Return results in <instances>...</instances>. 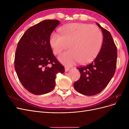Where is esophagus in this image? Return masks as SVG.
Returning <instances> with one entry per match:
<instances>
[{"instance_id":"obj_1","label":"esophagus","mask_w":129,"mask_h":129,"mask_svg":"<svg viewBox=\"0 0 129 129\" xmlns=\"http://www.w3.org/2000/svg\"><path fill=\"white\" fill-rule=\"evenodd\" d=\"M70 70V68H68V67H65V71L67 72H68Z\"/></svg>"}]
</instances>
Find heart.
Masks as SVG:
<instances>
[{
    "label": "heart",
    "instance_id": "b5f03b06",
    "mask_svg": "<svg viewBox=\"0 0 129 129\" xmlns=\"http://www.w3.org/2000/svg\"><path fill=\"white\" fill-rule=\"evenodd\" d=\"M61 34L53 32L49 38V45L54 54L62 53L58 60L63 64L73 66L79 61L86 64L98 55L102 47L103 35L98 27L87 24L72 23L62 26Z\"/></svg>",
    "mask_w": 129,
    "mask_h": 129
}]
</instances>
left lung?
I'll list each match as a JSON object with an SVG mask.
<instances>
[{"label": "left lung", "instance_id": "8db88e82", "mask_svg": "<svg viewBox=\"0 0 129 129\" xmlns=\"http://www.w3.org/2000/svg\"><path fill=\"white\" fill-rule=\"evenodd\" d=\"M96 24L103 35L102 47L98 55L91 63L78 68L80 79L74 83L77 91L87 96H92L102 91L107 86L115 72L117 47L111 34L108 30Z\"/></svg>", "mask_w": 129, "mask_h": 129}]
</instances>
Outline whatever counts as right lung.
Wrapping results in <instances>:
<instances>
[{
  "label": "right lung",
  "mask_w": 129,
  "mask_h": 129,
  "mask_svg": "<svg viewBox=\"0 0 129 129\" xmlns=\"http://www.w3.org/2000/svg\"><path fill=\"white\" fill-rule=\"evenodd\" d=\"M59 24L57 20H43L27 29L18 44L15 71L24 87L34 95L51 91L55 87L56 74L64 72L49 42L50 34Z\"/></svg>",
  "instance_id": "obj_1"
}]
</instances>
